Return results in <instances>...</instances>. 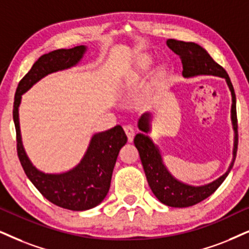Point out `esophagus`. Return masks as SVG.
Returning <instances> with one entry per match:
<instances>
[{"instance_id": "1", "label": "esophagus", "mask_w": 249, "mask_h": 249, "mask_svg": "<svg viewBox=\"0 0 249 249\" xmlns=\"http://www.w3.org/2000/svg\"><path fill=\"white\" fill-rule=\"evenodd\" d=\"M124 131H125V133H126V135H127V140L131 141L133 140V138H134V128H133V126H132V125H124Z\"/></svg>"}]
</instances>
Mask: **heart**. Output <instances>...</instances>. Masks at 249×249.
<instances>
[{
	"label": "heart",
	"mask_w": 249,
	"mask_h": 249,
	"mask_svg": "<svg viewBox=\"0 0 249 249\" xmlns=\"http://www.w3.org/2000/svg\"><path fill=\"white\" fill-rule=\"evenodd\" d=\"M150 65H152V62H150L149 58L142 59V61H141V63H140V65H139V72L149 70Z\"/></svg>",
	"instance_id": "obj_1"
}]
</instances>
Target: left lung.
<instances>
[{
    "mask_svg": "<svg viewBox=\"0 0 249 249\" xmlns=\"http://www.w3.org/2000/svg\"><path fill=\"white\" fill-rule=\"evenodd\" d=\"M166 46L172 52L179 55L182 63V75L185 78H193L197 75H215L224 78L231 92V123L233 128V149H232V161L224 175L217 178L209 184L194 186V185L182 182L172 176L163 162L161 150L157 144L148 137L152 127V114L144 112L138 121V127L141 133L134 137V144L139 150L141 163H142L147 181L154 195L164 203L165 206L175 208H185L201 202L210 196L228 177L229 172L233 166L238 148V124H237V108H235V94L230 77L221 65L213 61L207 50L194 42H184L174 39L166 41Z\"/></svg>",
    "mask_w": 249,
    "mask_h": 249,
    "instance_id": "obj_1",
    "label": "left lung"
}]
</instances>
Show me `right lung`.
<instances>
[{"label":"right lung","instance_id":"add662e5","mask_svg":"<svg viewBox=\"0 0 249 249\" xmlns=\"http://www.w3.org/2000/svg\"><path fill=\"white\" fill-rule=\"evenodd\" d=\"M86 50V46H77L41 56L18 84L12 111L18 157L27 178L47 200L73 212L92 209L105 200L119 150L127 141L126 134L121 125L97 132L90 138L85 155L74 168L62 174H45L33 165L24 149L19 126V106L21 95L33 85L50 73L75 67L83 59Z\"/></svg>","mask_w":249,"mask_h":249}]
</instances>
